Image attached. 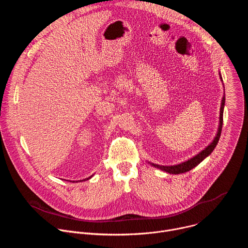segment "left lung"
I'll return each instance as SVG.
<instances>
[{
  "label": "left lung",
  "instance_id": "obj_1",
  "mask_svg": "<svg viewBox=\"0 0 248 248\" xmlns=\"http://www.w3.org/2000/svg\"><path fill=\"white\" fill-rule=\"evenodd\" d=\"M222 79V77H221ZM224 106H225V97L222 100V105H221V111H220V126H219V130L217 133V136L215 137V139L213 140V142H212L209 146H207L203 151H201L199 154H197L195 157L191 158L190 160L184 162L180 165H175V166H160V165H155V164H151L152 166H154L155 168H158L162 170H165L166 172L169 173H174V174H178V173H183L186 171L190 170L191 169H193L194 167H196L200 162H202L207 156H209L213 150L215 149L216 145L218 144V141L220 139L221 136V132H222V126H223V113H224Z\"/></svg>",
  "mask_w": 248,
  "mask_h": 248
}]
</instances>
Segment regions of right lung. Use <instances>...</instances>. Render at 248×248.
<instances>
[{"label":"right lung","mask_w":248,"mask_h":248,"mask_svg":"<svg viewBox=\"0 0 248 248\" xmlns=\"http://www.w3.org/2000/svg\"><path fill=\"white\" fill-rule=\"evenodd\" d=\"M90 178H91V176H90ZM90 178H88V179H86V180H89V179H90Z\"/></svg>","instance_id":"obj_1"}]
</instances>
